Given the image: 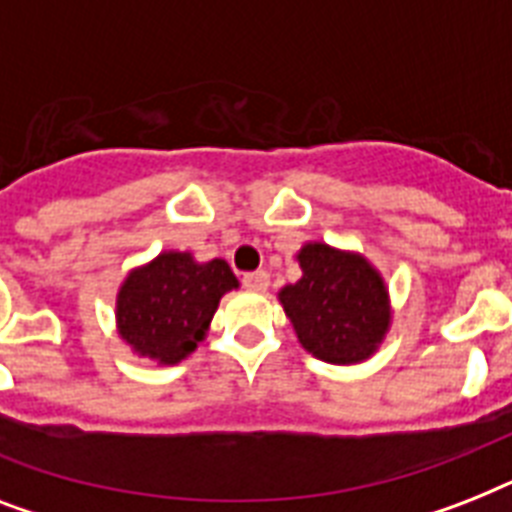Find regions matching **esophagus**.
<instances>
[{
  "label": "esophagus",
  "mask_w": 512,
  "mask_h": 512,
  "mask_svg": "<svg viewBox=\"0 0 512 512\" xmlns=\"http://www.w3.org/2000/svg\"><path fill=\"white\" fill-rule=\"evenodd\" d=\"M268 284H271V276H268L265 271H255L244 276V287H247L249 292H265Z\"/></svg>",
  "instance_id": "esophagus-1"
}]
</instances>
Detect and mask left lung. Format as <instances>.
Here are the masks:
<instances>
[{
  "label": "left lung",
  "mask_w": 512,
  "mask_h": 512,
  "mask_svg": "<svg viewBox=\"0 0 512 512\" xmlns=\"http://www.w3.org/2000/svg\"><path fill=\"white\" fill-rule=\"evenodd\" d=\"M300 281L281 287L279 303L311 356L361 364L388 335L393 308L382 273L361 252L308 241L297 252Z\"/></svg>",
  "instance_id": "1"
}]
</instances>
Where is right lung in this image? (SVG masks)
<instances>
[{
	"instance_id": "right-lung-1",
	"label": "right lung",
	"mask_w": 512,
	"mask_h": 512,
	"mask_svg": "<svg viewBox=\"0 0 512 512\" xmlns=\"http://www.w3.org/2000/svg\"><path fill=\"white\" fill-rule=\"evenodd\" d=\"M239 289L231 265L199 263L191 252H162L127 273L116 292V332L132 353L175 366L207 337L220 297Z\"/></svg>"
}]
</instances>
